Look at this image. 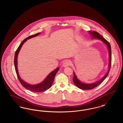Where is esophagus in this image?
I'll use <instances>...</instances> for the list:
<instances>
[{
    "instance_id": "34e87169",
    "label": "esophagus",
    "mask_w": 123,
    "mask_h": 123,
    "mask_svg": "<svg viewBox=\"0 0 123 123\" xmlns=\"http://www.w3.org/2000/svg\"><path fill=\"white\" fill-rule=\"evenodd\" d=\"M70 64H71V63H70V61H69L68 60H65L64 62H63V66L64 67H65L69 66V65H70Z\"/></svg>"
}]
</instances>
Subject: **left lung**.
<instances>
[{
  "instance_id": "8db88e82",
  "label": "left lung",
  "mask_w": 123,
  "mask_h": 123,
  "mask_svg": "<svg viewBox=\"0 0 123 123\" xmlns=\"http://www.w3.org/2000/svg\"><path fill=\"white\" fill-rule=\"evenodd\" d=\"M89 32L90 34L92 35V37H94V38H97L98 39L100 40L101 41H103L105 44L107 45L108 48L109 50V70L107 73L106 74L105 76H104L103 78H102L101 80H99L98 82H95L94 83L92 84H85V83H82V82H80L76 77V76L74 72H73L74 74V76L73 78V81L74 83V84L76 85V86L80 89H84V90H88V89H91L94 88H95L97 87L102 82H103L105 78L108 76L109 71L111 69V45L109 43V42L107 41H106L105 39L102 37L101 35H99V33H98L96 31H89Z\"/></svg>"
}]
</instances>
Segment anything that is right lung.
<instances>
[{
    "mask_svg": "<svg viewBox=\"0 0 123 123\" xmlns=\"http://www.w3.org/2000/svg\"><path fill=\"white\" fill-rule=\"evenodd\" d=\"M40 34V33H37L35 35L29 36L27 38L25 39L24 41L21 42V43L20 44V45L18 47V49H17L15 53V57H14V65H15V70H16L18 79L19 82H20V83L22 85V86L25 88L31 91L35 92V93H40V92H44L45 91H46L48 89H49V88H50L53 84L55 76L56 73H57V72L58 71V70H59V68H57L56 70H53L52 72H51L48 75V76H47V78L45 79V80L44 81H43L41 83H39L38 84L33 85H30L28 83L24 82V81L20 78V77L19 76L18 72V68H17L18 67L17 59H18V55L19 52L21 47H22L23 45L24 44V43L27 41V40L29 39L32 37L36 36L39 35Z\"/></svg>",
    "mask_w": 123,
    "mask_h": 123,
    "instance_id": "right-lung-1",
    "label": "right lung"
}]
</instances>
